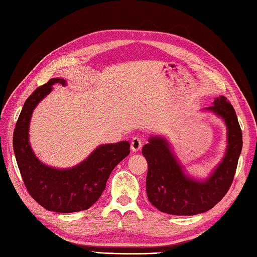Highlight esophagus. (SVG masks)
I'll use <instances>...</instances> for the list:
<instances>
[{
  "label": "esophagus",
  "mask_w": 257,
  "mask_h": 257,
  "mask_svg": "<svg viewBox=\"0 0 257 257\" xmlns=\"http://www.w3.org/2000/svg\"><path fill=\"white\" fill-rule=\"evenodd\" d=\"M130 146H132V150L134 152H137V151L141 150V147H143V140H141L140 138L135 137V138H133Z\"/></svg>",
  "instance_id": "esophagus-1"
}]
</instances>
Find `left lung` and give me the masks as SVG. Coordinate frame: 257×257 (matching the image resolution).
<instances>
[{"label": "left lung", "instance_id": "obj_1", "mask_svg": "<svg viewBox=\"0 0 257 257\" xmlns=\"http://www.w3.org/2000/svg\"><path fill=\"white\" fill-rule=\"evenodd\" d=\"M221 118L226 125L224 157L209 177L196 179L185 170L165 136H150L143 148L148 162L146 190L150 203L173 215H195L212 209L230 189L243 140L235 110L224 96L215 98L204 109Z\"/></svg>", "mask_w": 257, "mask_h": 257}]
</instances>
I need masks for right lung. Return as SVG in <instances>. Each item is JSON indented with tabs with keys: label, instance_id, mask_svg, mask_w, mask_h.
Listing matches in <instances>:
<instances>
[{
	"label": "right lung",
	"instance_id": "right-lung-1",
	"mask_svg": "<svg viewBox=\"0 0 257 257\" xmlns=\"http://www.w3.org/2000/svg\"><path fill=\"white\" fill-rule=\"evenodd\" d=\"M55 84L65 86L67 83L64 78H52L26 99L14 129L13 149L25 187L38 204L53 212H79L89 209L100 198L114 167L130 154V144L124 140L98 146L72 168L43 163L32 149L30 123L34 109Z\"/></svg>",
	"mask_w": 257,
	"mask_h": 257
}]
</instances>
